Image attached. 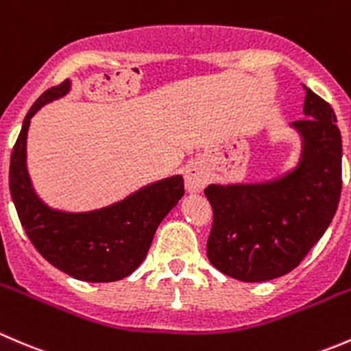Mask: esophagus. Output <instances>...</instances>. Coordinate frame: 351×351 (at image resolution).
<instances>
[{"label": "esophagus", "instance_id": "esophagus-1", "mask_svg": "<svg viewBox=\"0 0 351 351\" xmlns=\"http://www.w3.org/2000/svg\"><path fill=\"white\" fill-rule=\"evenodd\" d=\"M184 180H186V189L189 193H199L208 182V176L204 167L194 164L191 167L186 169V174H184Z\"/></svg>", "mask_w": 351, "mask_h": 351}]
</instances>
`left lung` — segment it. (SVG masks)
Masks as SVG:
<instances>
[{
  "label": "left lung",
  "instance_id": "1",
  "mask_svg": "<svg viewBox=\"0 0 351 351\" xmlns=\"http://www.w3.org/2000/svg\"><path fill=\"white\" fill-rule=\"evenodd\" d=\"M295 121L304 154L289 176L258 186H208L213 210L206 254L241 282H266L297 268L324 235L341 196V133L332 107L305 88Z\"/></svg>",
  "mask_w": 351,
  "mask_h": 351
}]
</instances>
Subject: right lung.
Wrapping results in <instances>:
<instances>
[{"instance_id": "add662e5", "label": "right lung", "mask_w": 351, "mask_h": 351, "mask_svg": "<svg viewBox=\"0 0 351 351\" xmlns=\"http://www.w3.org/2000/svg\"><path fill=\"white\" fill-rule=\"evenodd\" d=\"M69 90L64 80L46 90L23 119L10 160V193L20 223L44 259L83 282H116L131 275L147 256L157 227L184 194L180 176L155 182L121 203L90 213L49 210L34 193L25 169L30 117Z\"/></svg>"}]
</instances>
